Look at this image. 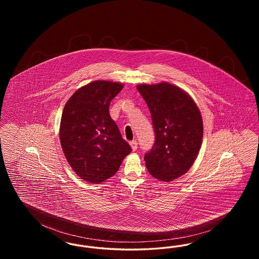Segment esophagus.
I'll return each mask as SVG.
<instances>
[{
  "mask_svg": "<svg viewBox=\"0 0 259 259\" xmlns=\"http://www.w3.org/2000/svg\"><path fill=\"white\" fill-rule=\"evenodd\" d=\"M130 146H131V148L133 149V151H136L137 148H138V143H137L136 141H132V142L130 143Z\"/></svg>",
  "mask_w": 259,
  "mask_h": 259,
  "instance_id": "1",
  "label": "esophagus"
}]
</instances>
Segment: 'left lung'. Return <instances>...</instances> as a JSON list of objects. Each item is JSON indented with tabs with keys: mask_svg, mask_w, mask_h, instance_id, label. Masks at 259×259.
I'll list each match as a JSON object with an SVG mask.
<instances>
[{
	"mask_svg": "<svg viewBox=\"0 0 259 259\" xmlns=\"http://www.w3.org/2000/svg\"><path fill=\"white\" fill-rule=\"evenodd\" d=\"M138 91L151 114L155 143L146 153L148 172L171 182L187 172L197 157L203 121L197 105L180 87L168 82L139 84Z\"/></svg>",
	"mask_w": 259,
	"mask_h": 259,
	"instance_id": "obj_1",
	"label": "left lung"
}]
</instances>
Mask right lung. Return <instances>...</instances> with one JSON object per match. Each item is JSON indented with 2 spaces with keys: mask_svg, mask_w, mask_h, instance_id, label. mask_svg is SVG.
<instances>
[{
  "mask_svg": "<svg viewBox=\"0 0 259 259\" xmlns=\"http://www.w3.org/2000/svg\"><path fill=\"white\" fill-rule=\"evenodd\" d=\"M120 82L95 80L77 89L66 103L60 143L66 159L80 179L101 184L118 171L132 148L110 115Z\"/></svg>",
  "mask_w": 259,
  "mask_h": 259,
  "instance_id": "1",
  "label": "right lung"
}]
</instances>
